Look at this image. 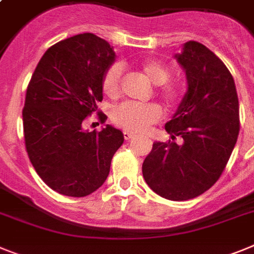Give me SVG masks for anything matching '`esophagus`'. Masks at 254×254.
Listing matches in <instances>:
<instances>
[{
  "mask_svg": "<svg viewBox=\"0 0 254 254\" xmlns=\"http://www.w3.org/2000/svg\"><path fill=\"white\" fill-rule=\"evenodd\" d=\"M123 136H125L126 140H132V138L135 137V133H132V132L129 131H125L123 132Z\"/></svg>",
  "mask_w": 254,
  "mask_h": 254,
  "instance_id": "obj_1",
  "label": "esophagus"
}]
</instances>
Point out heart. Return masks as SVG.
<instances>
[{"instance_id":"1","label":"heart","mask_w":254,"mask_h":254,"mask_svg":"<svg viewBox=\"0 0 254 254\" xmlns=\"http://www.w3.org/2000/svg\"><path fill=\"white\" fill-rule=\"evenodd\" d=\"M141 70L150 83L160 87V96L168 104H175L180 99V90L173 84H164L170 79V69L162 62L146 60L141 64ZM121 65H112L103 77L101 87L105 96L116 99L121 91ZM160 118V108L155 104H136L125 103L114 108L112 112L113 123L121 128L129 132H142L149 128V126L155 123Z\"/></svg>"}]
</instances>
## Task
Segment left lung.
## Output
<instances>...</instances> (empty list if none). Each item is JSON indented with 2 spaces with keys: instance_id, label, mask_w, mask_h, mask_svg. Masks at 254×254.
I'll return each mask as SVG.
<instances>
[{
  "instance_id": "1",
  "label": "left lung",
  "mask_w": 254,
  "mask_h": 254,
  "mask_svg": "<svg viewBox=\"0 0 254 254\" xmlns=\"http://www.w3.org/2000/svg\"><path fill=\"white\" fill-rule=\"evenodd\" d=\"M175 59L188 91L166 123L172 140L154 142L142 176L162 198L181 201L207 191L224 172L239 135V101L231 73L204 45L184 43Z\"/></svg>"
}]
</instances>
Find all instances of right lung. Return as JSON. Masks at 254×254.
<instances>
[{
  "label": "right lung",
  "mask_w": 254,
  "mask_h": 254,
  "mask_svg": "<svg viewBox=\"0 0 254 254\" xmlns=\"http://www.w3.org/2000/svg\"><path fill=\"white\" fill-rule=\"evenodd\" d=\"M116 60L113 47L92 33L55 43L43 54L27 88L24 140L30 163L59 194L81 198L96 191L122 146L121 129L83 128L103 100L101 82ZM101 123L106 116L99 113Z\"/></svg>",
  "instance_id": "add662e5"
}]
</instances>
